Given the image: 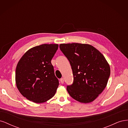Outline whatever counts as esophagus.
I'll list each match as a JSON object with an SVG mask.
<instances>
[{"instance_id":"34e87169","label":"esophagus","mask_w":128,"mask_h":128,"mask_svg":"<svg viewBox=\"0 0 128 128\" xmlns=\"http://www.w3.org/2000/svg\"><path fill=\"white\" fill-rule=\"evenodd\" d=\"M60 82H61L62 84H63V83H64V80L63 78H62L60 79Z\"/></svg>"}]
</instances>
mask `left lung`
Here are the masks:
<instances>
[{
    "label": "left lung",
    "instance_id": "8db88e82",
    "mask_svg": "<svg viewBox=\"0 0 128 128\" xmlns=\"http://www.w3.org/2000/svg\"><path fill=\"white\" fill-rule=\"evenodd\" d=\"M59 47L72 71L74 81L67 86L68 94L80 102H93L106 88L110 76V67L105 58L91 45L61 44Z\"/></svg>",
    "mask_w": 128,
    "mask_h": 128
}]
</instances>
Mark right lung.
I'll use <instances>...</instances> for the list:
<instances>
[{
    "label": "right lung",
    "instance_id": "right-lung-1",
    "mask_svg": "<svg viewBox=\"0 0 128 128\" xmlns=\"http://www.w3.org/2000/svg\"><path fill=\"white\" fill-rule=\"evenodd\" d=\"M58 44H42L26 51L19 60L15 82L21 94L30 101L42 103L52 98L59 86L51 60Z\"/></svg>",
    "mask_w": 128,
    "mask_h": 128
}]
</instances>
